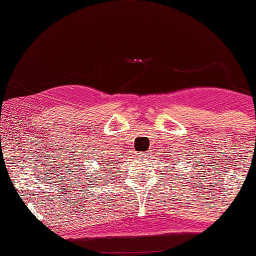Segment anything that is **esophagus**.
Instances as JSON below:
<instances>
[{
	"label": "esophagus",
	"instance_id": "1",
	"mask_svg": "<svg viewBox=\"0 0 256 256\" xmlns=\"http://www.w3.org/2000/svg\"><path fill=\"white\" fill-rule=\"evenodd\" d=\"M148 155H150V154H148V152H138V158H146L148 156Z\"/></svg>",
	"mask_w": 256,
	"mask_h": 256
}]
</instances>
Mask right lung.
<instances>
[{
	"label": "right lung",
	"mask_w": 256,
	"mask_h": 256,
	"mask_svg": "<svg viewBox=\"0 0 256 256\" xmlns=\"http://www.w3.org/2000/svg\"><path fill=\"white\" fill-rule=\"evenodd\" d=\"M103 162H106V161H104V160H103ZM113 162H114V161H110V163H111V164H112ZM108 165H106V166H108Z\"/></svg>",
	"instance_id": "right-lung-1"
}]
</instances>
